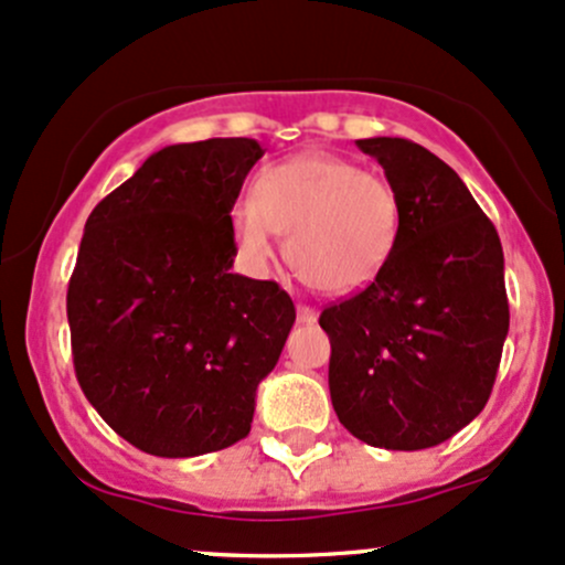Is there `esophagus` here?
Listing matches in <instances>:
<instances>
[{
    "mask_svg": "<svg viewBox=\"0 0 565 565\" xmlns=\"http://www.w3.org/2000/svg\"><path fill=\"white\" fill-rule=\"evenodd\" d=\"M316 319H319L316 308H311V306H297V321H300V324H313Z\"/></svg>",
    "mask_w": 565,
    "mask_h": 565,
    "instance_id": "1",
    "label": "esophagus"
}]
</instances>
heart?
I'll return each instance as SVG.
<instances>
[{
    "mask_svg": "<svg viewBox=\"0 0 565 565\" xmlns=\"http://www.w3.org/2000/svg\"><path fill=\"white\" fill-rule=\"evenodd\" d=\"M231 233L252 268H263L278 233H289V259L302 281L345 295L386 270L402 206L388 179L338 154L306 152L257 173L254 195L231 206Z\"/></svg>",
    "mask_w": 565,
    "mask_h": 565,
    "instance_id": "obj_1",
    "label": "heart"
}]
</instances>
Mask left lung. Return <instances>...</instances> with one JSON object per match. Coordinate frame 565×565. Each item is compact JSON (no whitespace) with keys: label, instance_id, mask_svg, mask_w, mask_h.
<instances>
[{"label":"left lung","instance_id":"1","mask_svg":"<svg viewBox=\"0 0 565 565\" xmlns=\"http://www.w3.org/2000/svg\"><path fill=\"white\" fill-rule=\"evenodd\" d=\"M402 233L386 270L319 316L330 334V396L340 424L373 448L424 450L480 415L510 332L504 252L493 222L445 160L375 136Z\"/></svg>","mask_w":565,"mask_h":565}]
</instances>
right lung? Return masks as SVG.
<instances>
[{
    "label": "right lung",
    "mask_w": 565,
    "mask_h": 565,
    "mask_svg": "<svg viewBox=\"0 0 565 565\" xmlns=\"http://www.w3.org/2000/svg\"><path fill=\"white\" fill-rule=\"evenodd\" d=\"M263 154L254 139L163 147L85 222L66 292L74 373L98 415L150 456L244 439L295 324L276 281L231 273V206Z\"/></svg>",
    "instance_id": "obj_1"
}]
</instances>
